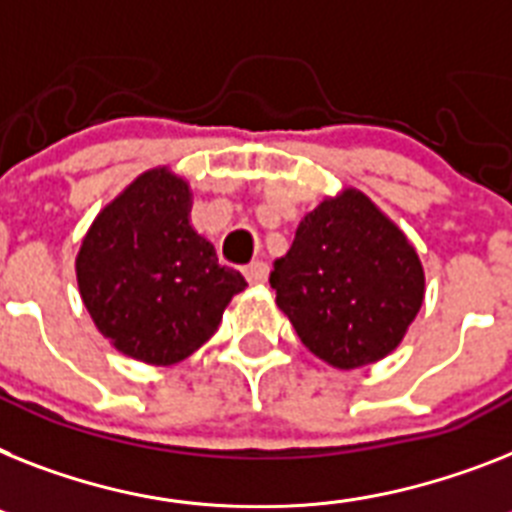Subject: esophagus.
<instances>
[{"mask_svg": "<svg viewBox=\"0 0 512 512\" xmlns=\"http://www.w3.org/2000/svg\"><path fill=\"white\" fill-rule=\"evenodd\" d=\"M243 274H246V280L251 282V285H264L266 277H269V266H266L264 261H253V264H248L246 269H243Z\"/></svg>", "mask_w": 512, "mask_h": 512, "instance_id": "1", "label": "esophagus"}]
</instances>
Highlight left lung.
<instances>
[{
  "label": "left lung",
  "mask_w": 512,
  "mask_h": 512,
  "mask_svg": "<svg viewBox=\"0 0 512 512\" xmlns=\"http://www.w3.org/2000/svg\"><path fill=\"white\" fill-rule=\"evenodd\" d=\"M269 285L301 342L335 369L382 361L424 303V266L366 193L342 188L308 211Z\"/></svg>",
  "instance_id": "left-lung-1"
}]
</instances>
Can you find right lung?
<instances>
[{
  "mask_svg": "<svg viewBox=\"0 0 512 512\" xmlns=\"http://www.w3.org/2000/svg\"><path fill=\"white\" fill-rule=\"evenodd\" d=\"M188 180L154 167L96 214L75 274L96 329L122 356L172 366L214 332L243 274L190 225Z\"/></svg>",
  "mask_w": 512,
  "mask_h": 512,
  "instance_id": "right-lung-1",
  "label": "right lung"
}]
</instances>
